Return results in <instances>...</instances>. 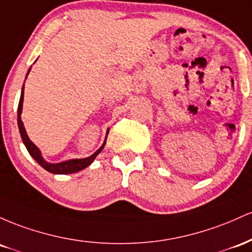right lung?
Masks as SVG:
<instances>
[{"label": "right lung", "mask_w": 252, "mask_h": 252, "mask_svg": "<svg viewBox=\"0 0 252 252\" xmlns=\"http://www.w3.org/2000/svg\"><path fill=\"white\" fill-rule=\"evenodd\" d=\"M30 71H31V69L28 70V72ZM22 102H24V87H22L21 97H20V102H19V107H18V125H19V129H20V134H21L22 141H24V144L26 145V148L28 150V152H30L31 156L34 158L36 162L40 164L45 170H47L49 172H52V174H72V172H77V171L82 170V169L87 168V166L90 165V164L93 163V160L96 158V156L100 154L101 150L103 149L106 141H104L103 145L101 146V148L98 149L94 155H92L90 157L82 158V159L65 160V162L57 163V164L47 163L46 160H44V158L41 157V154H40V151H39V149L36 148L32 141H31V139L28 138V135L26 133V129H25V127H24V123H22L21 117H20V115H21V112H22Z\"/></svg>", "instance_id": "1"}]
</instances>
